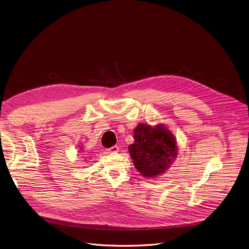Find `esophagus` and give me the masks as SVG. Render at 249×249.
Here are the masks:
<instances>
[{"label":"esophagus","instance_id":"1","mask_svg":"<svg viewBox=\"0 0 249 249\" xmlns=\"http://www.w3.org/2000/svg\"><path fill=\"white\" fill-rule=\"evenodd\" d=\"M118 150H119V147L117 145H113L109 149H107V151L111 152V153H115V152H118Z\"/></svg>","mask_w":249,"mask_h":249}]
</instances>
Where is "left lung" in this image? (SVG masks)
I'll return each instance as SVG.
<instances>
[{
	"label": "left lung",
	"instance_id": "left-lung-1",
	"mask_svg": "<svg viewBox=\"0 0 249 249\" xmlns=\"http://www.w3.org/2000/svg\"><path fill=\"white\" fill-rule=\"evenodd\" d=\"M134 141L129 152L135 167L143 177L153 178L163 173L177 157L175 138L164 125H138Z\"/></svg>",
	"mask_w": 249,
	"mask_h": 249
}]
</instances>
